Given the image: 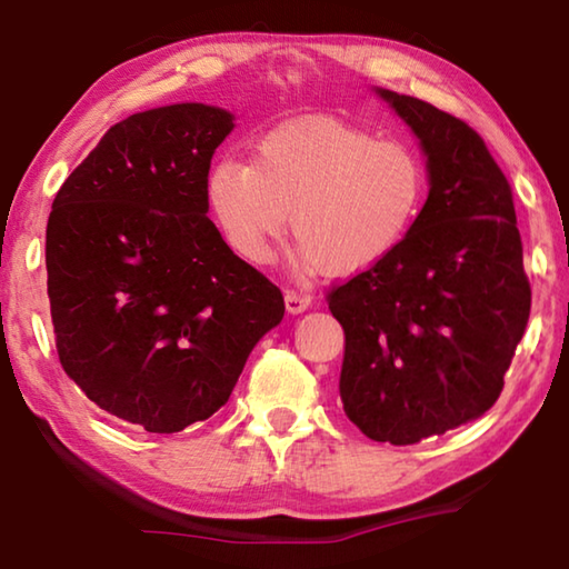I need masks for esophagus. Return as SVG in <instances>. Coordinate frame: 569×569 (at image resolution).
<instances>
[{
	"instance_id": "obj_1",
	"label": "esophagus",
	"mask_w": 569,
	"mask_h": 569,
	"mask_svg": "<svg viewBox=\"0 0 569 569\" xmlns=\"http://www.w3.org/2000/svg\"><path fill=\"white\" fill-rule=\"evenodd\" d=\"M283 298H286V311H288V313H293V316L303 313L306 308L311 306V296L298 293V291H286V293H283Z\"/></svg>"
}]
</instances>
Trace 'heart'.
I'll return each instance as SVG.
<instances>
[{
	"label": "heart",
	"instance_id": "1",
	"mask_svg": "<svg viewBox=\"0 0 569 569\" xmlns=\"http://www.w3.org/2000/svg\"><path fill=\"white\" fill-rule=\"evenodd\" d=\"M427 196V172L407 142L329 118L278 124L253 160L226 156L206 180L210 216L233 256L266 266L286 233L291 263L311 273L363 271L409 236Z\"/></svg>",
	"mask_w": 569,
	"mask_h": 569
}]
</instances>
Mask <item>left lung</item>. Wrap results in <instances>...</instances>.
Wrapping results in <instances>:
<instances>
[{
    "label": "left lung",
    "instance_id": "1",
    "mask_svg": "<svg viewBox=\"0 0 569 569\" xmlns=\"http://www.w3.org/2000/svg\"><path fill=\"white\" fill-rule=\"evenodd\" d=\"M427 158L429 196L403 243L331 291L343 411L373 441L417 445L499 399L529 319L512 188L467 122L383 88Z\"/></svg>",
    "mask_w": 569,
    "mask_h": 569
}]
</instances>
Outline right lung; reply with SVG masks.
Segmentation results:
<instances>
[{
	"mask_svg": "<svg viewBox=\"0 0 569 569\" xmlns=\"http://www.w3.org/2000/svg\"><path fill=\"white\" fill-rule=\"evenodd\" d=\"M233 128L203 102L134 112L70 172L47 220L62 369L152 435L213 417L286 311L208 218L210 160Z\"/></svg>",
	"mask_w": 569,
	"mask_h": 569,
	"instance_id": "obj_1",
	"label": "right lung"
}]
</instances>
